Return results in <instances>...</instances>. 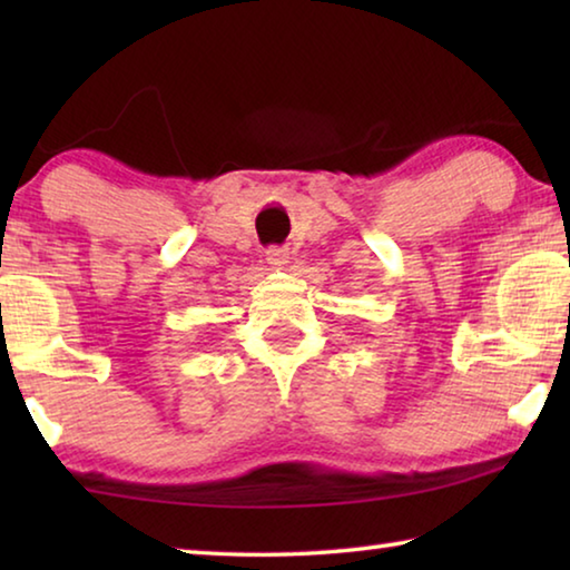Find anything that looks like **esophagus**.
<instances>
[{"label":"esophagus","mask_w":570,"mask_h":570,"mask_svg":"<svg viewBox=\"0 0 570 570\" xmlns=\"http://www.w3.org/2000/svg\"><path fill=\"white\" fill-rule=\"evenodd\" d=\"M266 262L274 268H284L288 264V248H284V246L266 248Z\"/></svg>","instance_id":"esophagus-1"}]
</instances>
